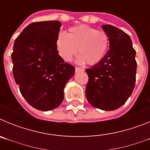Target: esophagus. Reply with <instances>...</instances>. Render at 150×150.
Segmentation results:
<instances>
[{"mask_svg":"<svg viewBox=\"0 0 150 150\" xmlns=\"http://www.w3.org/2000/svg\"><path fill=\"white\" fill-rule=\"evenodd\" d=\"M80 71H84L83 68H80V67H76L75 68V72L78 73V72H80Z\"/></svg>","mask_w":150,"mask_h":150,"instance_id":"1","label":"esophagus"}]
</instances>
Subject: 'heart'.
I'll return each mask as SVG.
<instances>
[{"mask_svg": "<svg viewBox=\"0 0 150 150\" xmlns=\"http://www.w3.org/2000/svg\"><path fill=\"white\" fill-rule=\"evenodd\" d=\"M55 45L59 55L65 62H70L78 50L76 63L95 64L105 55L109 38L103 30L82 25L71 28L67 34L59 33Z\"/></svg>", "mask_w": 150, "mask_h": 150, "instance_id": "1", "label": "heart"}]
</instances>
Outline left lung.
I'll return each instance as SVG.
<instances>
[{
    "mask_svg": "<svg viewBox=\"0 0 150 150\" xmlns=\"http://www.w3.org/2000/svg\"><path fill=\"white\" fill-rule=\"evenodd\" d=\"M102 28L107 34L110 50L98 63L86 69L88 103L102 110H114L131 96L136 80V51L128 34L111 25Z\"/></svg>",
    "mask_w": 150,
    "mask_h": 150,
    "instance_id": "left-lung-1",
    "label": "left lung"
}]
</instances>
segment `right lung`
I'll return each mask as SVG.
<instances>
[{
    "instance_id": "add662e5",
    "label": "right lung",
    "mask_w": 150,
    "mask_h": 150,
    "mask_svg": "<svg viewBox=\"0 0 150 150\" xmlns=\"http://www.w3.org/2000/svg\"><path fill=\"white\" fill-rule=\"evenodd\" d=\"M59 21L33 22L16 39L13 73L24 98L35 109L54 110L64 99V89L75 73L56 48Z\"/></svg>"
}]
</instances>
